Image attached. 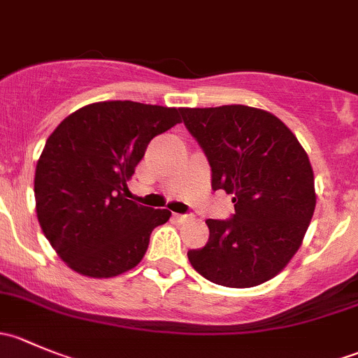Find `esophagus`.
I'll return each mask as SVG.
<instances>
[{
    "label": "esophagus",
    "instance_id": "obj_1",
    "mask_svg": "<svg viewBox=\"0 0 358 358\" xmlns=\"http://www.w3.org/2000/svg\"><path fill=\"white\" fill-rule=\"evenodd\" d=\"M173 216H175V218L178 220V222H183V220H187V216H189V215H182V213H175V215H173Z\"/></svg>",
    "mask_w": 358,
    "mask_h": 358
}]
</instances>
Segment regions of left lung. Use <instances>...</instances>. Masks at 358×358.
Returning a JSON list of instances; mask_svg holds the SVG:
<instances>
[{
	"label": "left lung",
	"instance_id": "1",
	"mask_svg": "<svg viewBox=\"0 0 358 358\" xmlns=\"http://www.w3.org/2000/svg\"><path fill=\"white\" fill-rule=\"evenodd\" d=\"M211 166L213 190L234 196L236 213L206 220L209 241L187 252L211 282L252 287L275 277L301 246L315 209L313 171L292 131L248 106L182 109Z\"/></svg>",
	"mask_w": 358,
	"mask_h": 358
}]
</instances>
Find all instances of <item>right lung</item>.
<instances>
[{"mask_svg":"<svg viewBox=\"0 0 358 358\" xmlns=\"http://www.w3.org/2000/svg\"><path fill=\"white\" fill-rule=\"evenodd\" d=\"M182 109L112 100L72 112L48 136L36 166V213L57 255L81 275L115 277L142 262L168 209L126 199L154 136Z\"/></svg>","mask_w":358,"mask_h":358,"instance_id":"obj_1","label":"right lung"}]
</instances>
